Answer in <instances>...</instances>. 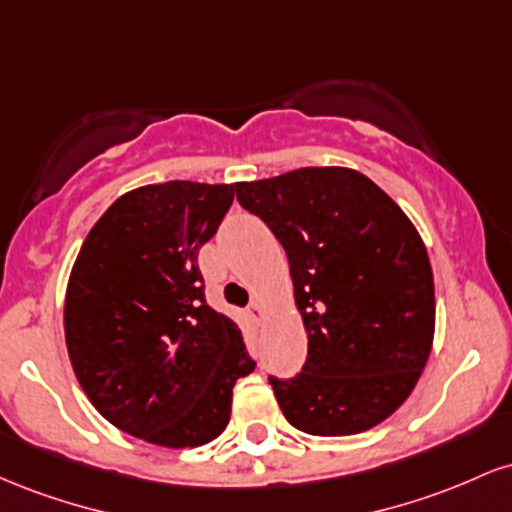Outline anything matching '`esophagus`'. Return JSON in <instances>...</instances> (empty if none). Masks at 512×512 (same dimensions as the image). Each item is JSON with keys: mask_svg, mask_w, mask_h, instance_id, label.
<instances>
[{"mask_svg": "<svg viewBox=\"0 0 512 512\" xmlns=\"http://www.w3.org/2000/svg\"><path fill=\"white\" fill-rule=\"evenodd\" d=\"M248 315H250L252 320H255V322H262V320H264V305H262L260 301L250 303V308H248Z\"/></svg>", "mask_w": 512, "mask_h": 512, "instance_id": "obj_1", "label": "esophagus"}]
</instances>
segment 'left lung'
<instances>
[{
	"instance_id": "left-lung-1",
	"label": "left lung",
	"mask_w": 512,
	"mask_h": 512,
	"mask_svg": "<svg viewBox=\"0 0 512 512\" xmlns=\"http://www.w3.org/2000/svg\"><path fill=\"white\" fill-rule=\"evenodd\" d=\"M289 257L308 358L269 378L286 421L310 436L368 431L402 407L431 354L436 293L424 240L373 180L298 168L238 182Z\"/></svg>"
}]
</instances>
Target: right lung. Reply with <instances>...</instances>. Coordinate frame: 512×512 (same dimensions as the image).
Listing matches in <instances>:
<instances>
[{
    "instance_id": "right-lung-1",
    "label": "right lung",
    "mask_w": 512,
    "mask_h": 512,
    "mask_svg": "<svg viewBox=\"0 0 512 512\" xmlns=\"http://www.w3.org/2000/svg\"><path fill=\"white\" fill-rule=\"evenodd\" d=\"M236 185L170 180L110 204L64 298L76 380L103 419L146 443L197 448L231 419L233 385L255 370L238 325L209 308L197 267Z\"/></svg>"
}]
</instances>
